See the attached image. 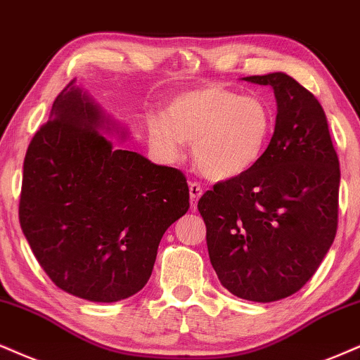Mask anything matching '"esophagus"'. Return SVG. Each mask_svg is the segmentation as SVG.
Wrapping results in <instances>:
<instances>
[{
    "label": "esophagus",
    "instance_id": "34e87169",
    "mask_svg": "<svg viewBox=\"0 0 360 360\" xmlns=\"http://www.w3.org/2000/svg\"><path fill=\"white\" fill-rule=\"evenodd\" d=\"M188 188H190V203H192V208L195 210V208H197L198 198H200L203 193V188L200 187V184H197V181H192V184L188 185Z\"/></svg>",
    "mask_w": 360,
    "mask_h": 360
}]
</instances>
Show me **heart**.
<instances>
[{
  "label": "heart",
  "instance_id": "b5f03b06",
  "mask_svg": "<svg viewBox=\"0 0 360 360\" xmlns=\"http://www.w3.org/2000/svg\"><path fill=\"white\" fill-rule=\"evenodd\" d=\"M150 140L167 157L192 141L195 167L212 180H232L255 168L267 152L274 113L259 96L220 86L181 93L167 115L146 118Z\"/></svg>",
  "mask_w": 360,
  "mask_h": 360
}]
</instances>
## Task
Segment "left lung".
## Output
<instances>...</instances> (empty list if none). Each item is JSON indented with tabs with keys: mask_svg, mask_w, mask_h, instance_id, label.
Listing matches in <instances>:
<instances>
[{
	"mask_svg": "<svg viewBox=\"0 0 360 360\" xmlns=\"http://www.w3.org/2000/svg\"><path fill=\"white\" fill-rule=\"evenodd\" d=\"M274 88L272 140L255 168L198 200L212 267L240 299L275 302L300 290L335 238L340 168L321 103L285 73L247 77Z\"/></svg>",
	"mask_w": 360,
	"mask_h": 360,
	"instance_id": "left-lung-1",
	"label": "left lung"
}]
</instances>
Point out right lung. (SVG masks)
Returning a JSON list of instances; mask_svg holds the SVG:
<instances>
[{
    "instance_id": "add662e5",
    "label": "right lung",
    "mask_w": 360,
    "mask_h": 360,
    "mask_svg": "<svg viewBox=\"0 0 360 360\" xmlns=\"http://www.w3.org/2000/svg\"><path fill=\"white\" fill-rule=\"evenodd\" d=\"M103 133L128 135L73 79L26 152L20 224L58 288L110 304L145 287L190 193L180 170L118 148Z\"/></svg>"
}]
</instances>
